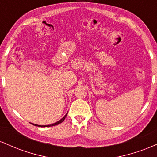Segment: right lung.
I'll return each instance as SVG.
<instances>
[{
	"mask_svg": "<svg viewBox=\"0 0 157 157\" xmlns=\"http://www.w3.org/2000/svg\"><path fill=\"white\" fill-rule=\"evenodd\" d=\"M67 113H66V114L65 115V116H64L63 117L62 119H61V120H59V121L56 122H55V123H53V124H51V125H37V124H34V123H32V122H30V123L32 124V125H35V126H38V127H51V126H55V125H58V124H60V123H61V122H63V121H64V120H65V118H66V115H67Z\"/></svg>",
	"mask_w": 157,
	"mask_h": 157,
	"instance_id": "obj_1",
	"label": "right lung"
}]
</instances>
